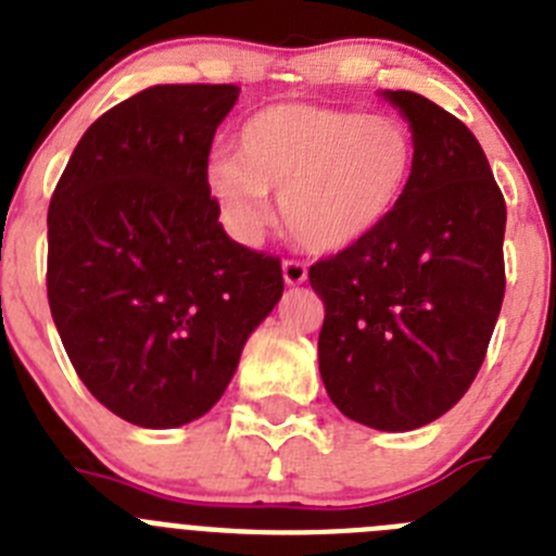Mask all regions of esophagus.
I'll use <instances>...</instances> for the list:
<instances>
[{"label": "esophagus", "mask_w": 556, "mask_h": 556, "mask_svg": "<svg viewBox=\"0 0 556 556\" xmlns=\"http://www.w3.org/2000/svg\"><path fill=\"white\" fill-rule=\"evenodd\" d=\"M306 278H308L306 264L298 262V258H287V262H283V281H287L289 287L306 283Z\"/></svg>", "instance_id": "34e87169"}]
</instances>
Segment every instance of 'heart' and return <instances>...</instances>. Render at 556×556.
Returning a JSON list of instances; mask_svg holds the SVG:
<instances>
[{
    "instance_id": "1",
    "label": "heart",
    "mask_w": 556,
    "mask_h": 556,
    "mask_svg": "<svg viewBox=\"0 0 556 556\" xmlns=\"http://www.w3.org/2000/svg\"><path fill=\"white\" fill-rule=\"evenodd\" d=\"M417 169V139L397 116L281 102L236 132V155L208 166V189L230 228L253 239L278 194L281 223L312 253L365 242L404 203Z\"/></svg>"
}]
</instances>
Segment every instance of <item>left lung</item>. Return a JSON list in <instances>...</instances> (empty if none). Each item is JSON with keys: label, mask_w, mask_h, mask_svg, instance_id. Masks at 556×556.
Returning <instances> with one entry per match:
<instances>
[{"label": "left lung", "mask_w": 556, "mask_h": 556, "mask_svg": "<svg viewBox=\"0 0 556 556\" xmlns=\"http://www.w3.org/2000/svg\"><path fill=\"white\" fill-rule=\"evenodd\" d=\"M417 139L404 203L365 242L312 264L320 376L378 431L431 424L473 384L504 301L507 203L473 132L415 91H384Z\"/></svg>", "instance_id": "left-lung-1"}]
</instances>
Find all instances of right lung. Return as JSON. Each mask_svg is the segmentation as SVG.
Returning a JSON list of instances; mask_svg holds the SVG:
<instances>
[{
    "label": "right lung",
    "mask_w": 556,
    "mask_h": 556,
    "mask_svg": "<svg viewBox=\"0 0 556 556\" xmlns=\"http://www.w3.org/2000/svg\"><path fill=\"white\" fill-rule=\"evenodd\" d=\"M236 86H152L83 132L49 200L47 294L88 392L141 429L223 397L283 294L281 262L233 242L208 152Z\"/></svg>",
    "instance_id": "add662e5"
}]
</instances>
